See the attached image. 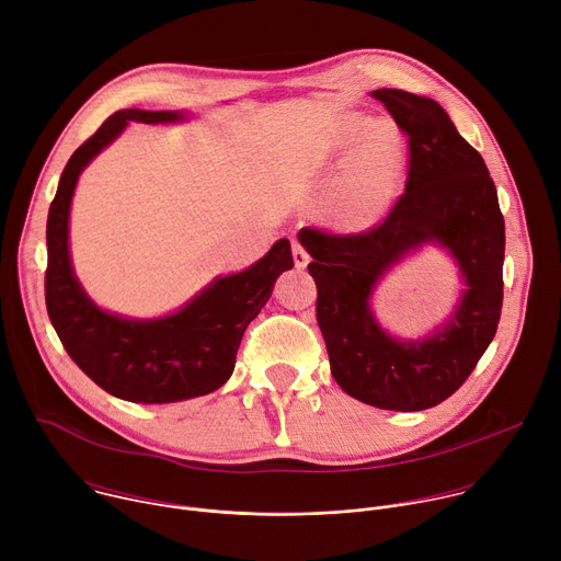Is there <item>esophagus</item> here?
<instances>
[{"instance_id":"esophagus-1","label":"esophagus","mask_w":561,"mask_h":561,"mask_svg":"<svg viewBox=\"0 0 561 561\" xmlns=\"http://www.w3.org/2000/svg\"><path fill=\"white\" fill-rule=\"evenodd\" d=\"M293 260H295L297 271H304L308 266V253L297 242H293Z\"/></svg>"}]
</instances>
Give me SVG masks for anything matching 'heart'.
Returning <instances> with one entry per match:
<instances>
[{
	"mask_svg": "<svg viewBox=\"0 0 561 561\" xmlns=\"http://www.w3.org/2000/svg\"><path fill=\"white\" fill-rule=\"evenodd\" d=\"M327 197V210L340 230L357 232L379 224L392 208L407 169L404 137L390 124L353 113L342 117L310 159L317 173L342 164Z\"/></svg>",
	"mask_w": 561,
	"mask_h": 561,
	"instance_id": "b5f03b06",
	"label": "heart"
}]
</instances>
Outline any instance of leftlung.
Listing matches in <instances>:
<instances>
[{
  "label": "left lung",
  "instance_id": "obj_1",
  "mask_svg": "<svg viewBox=\"0 0 561 561\" xmlns=\"http://www.w3.org/2000/svg\"><path fill=\"white\" fill-rule=\"evenodd\" d=\"M409 135L407 193L362 234L301 228L312 257L317 324L340 388L383 411H424L450 397L493 342L504 297V215L479 154L431 98L397 89L370 93ZM424 245L449 253L460 271L458 301L420 341L390 336L371 310L380 279Z\"/></svg>",
  "mask_w": 561,
  "mask_h": 561
}]
</instances>
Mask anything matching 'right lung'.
<instances>
[{
    "label": "right lung",
    "instance_id": "right-lung-1",
    "mask_svg": "<svg viewBox=\"0 0 561 561\" xmlns=\"http://www.w3.org/2000/svg\"><path fill=\"white\" fill-rule=\"evenodd\" d=\"M188 117V111H117L70 154L48 208L46 308L53 329L79 368L133 404L182 402L224 386L247 327L271 299L277 277L293 268L290 242L282 237L253 266L215 277L184 306L152 319L104 310L79 284L68 242L79 175L130 122L180 124Z\"/></svg>",
    "mask_w": 561,
    "mask_h": 561
}]
</instances>
